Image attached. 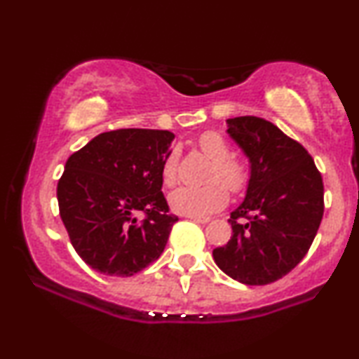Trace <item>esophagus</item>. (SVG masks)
<instances>
[{
    "label": "esophagus",
    "instance_id": "esophagus-1",
    "mask_svg": "<svg viewBox=\"0 0 359 359\" xmlns=\"http://www.w3.org/2000/svg\"><path fill=\"white\" fill-rule=\"evenodd\" d=\"M189 219H193L194 222H201V224H206V222L211 221V217L208 216H188Z\"/></svg>",
    "mask_w": 359,
    "mask_h": 359
}]
</instances>
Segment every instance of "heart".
Instances as JSON below:
<instances>
[{"instance_id": "1", "label": "heart", "mask_w": 359, "mask_h": 359, "mask_svg": "<svg viewBox=\"0 0 359 359\" xmlns=\"http://www.w3.org/2000/svg\"><path fill=\"white\" fill-rule=\"evenodd\" d=\"M198 147L212 166L209 168L206 186H180L170 194V206L183 216H208L219 211L229 201V193L239 194L248 188L250 171L239 158L231 156V147L217 132H204L198 138ZM178 175V153L175 150L163 161L161 178L166 186L175 184ZM228 188L226 189L225 186Z\"/></svg>"}]
</instances>
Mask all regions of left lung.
I'll return each mask as SVG.
<instances>
[{
	"instance_id": "1",
	"label": "left lung",
	"mask_w": 359,
	"mask_h": 359,
	"mask_svg": "<svg viewBox=\"0 0 359 359\" xmlns=\"http://www.w3.org/2000/svg\"><path fill=\"white\" fill-rule=\"evenodd\" d=\"M227 133L249 158L250 178L231 212V239L212 257L234 280L267 285L309 252L323 217V180L310 153L269 120L227 118Z\"/></svg>"
}]
</instances>
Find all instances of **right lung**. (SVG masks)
Returning a JSON list of instances; mask_svg holds the SVG:
<instances>
[{
  "label": "right lung",
  "instance_id": "1",
  "mask_svg": "<svg viewBox=\"0 0 359 359\" xmlns=\"http://www.w3.org/2000/svg\"><path fill=\"white\" fill-rule=\"evenodd\" d=\"M168 130L120 128L72 153L57 183L59 214L83 262L130 277L160 257L178 217L161 193Z\"/></svg>",
  "mask_w": 359,
  "mask_h": 359
}]
</instances>
